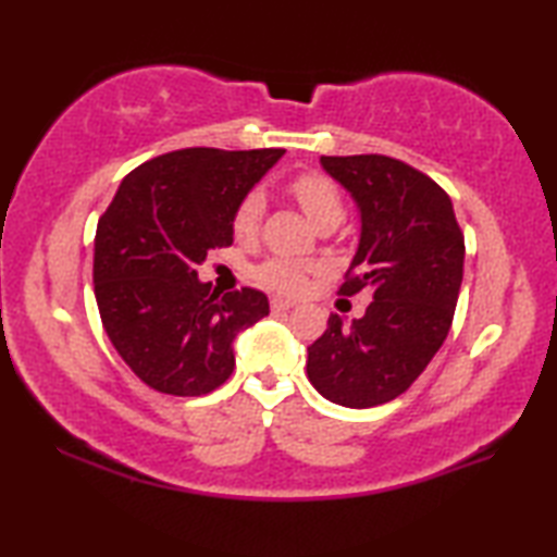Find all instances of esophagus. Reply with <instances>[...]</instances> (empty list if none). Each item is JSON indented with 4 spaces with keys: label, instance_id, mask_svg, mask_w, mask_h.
<instances>
[{
    "label": "esophagus",
    "instance_id": "34e87169",
    "mask_svg": "<svg viewBox=\"0 0 557 557\" xmlns=\"http://www.w3.org/2000/svg\"><path fill=\"white\" fill-rule=\"evenodd\" d=\"M270 307H272V312H287V309L295 307V301L285 299V297H272L270 299Z\"/></svg>",
    "mask_w": 557,
    "mask_h": 557
}]
</instances>
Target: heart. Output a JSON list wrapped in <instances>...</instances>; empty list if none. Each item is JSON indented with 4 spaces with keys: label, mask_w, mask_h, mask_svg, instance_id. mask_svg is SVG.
<instances>
[{
    "label": "heart",
    "mask_w": 557,
    "mask_h": 557,
    "mask_svg": "<svg viewBox=\"0 0 557 557\" xmlns=\"http://www.w3.org/2000/svg\"><path fill=\"white\" fill-rule=\"evenodd\" d=\"M289 194L295 196L299 209L307 213V219L312 221L317 228L324 223H338L344 219V196L332 178L324 174L307 172V174L295 176L289 182ZM262 211H265V203H262V196L258 191L245 196L233 213L235 238L240 240L256 238ZM256 277L260 285L277 292H287V295H295V292L305 287L307 268L295 260L275 258V260L262 262V265L256 270Z\"/></svg>",
    "instance_id": "obj_1"
}]
</instances>
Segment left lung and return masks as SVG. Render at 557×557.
Listing matches in <instances>:
<instances>
[{"label":"left lung","instance_id":"8db88e82","mask_svg":"<svg viewBox=\"0 0 557 557\" xmlns=\"http://www.w3.org/2000/svg\"><path fill=\"white\" fill-rule=\"evenodd\" d=\"M358 209L361 233L342 295L363 287L373 301L361 319L329 317L307 348V375L326 400L373 408L398 398L445 344L455 317L465 235L451 199L418 169L383 154L322 157Z\"/></svg>","mask_w":557,"mask_h":557}]
</instances>
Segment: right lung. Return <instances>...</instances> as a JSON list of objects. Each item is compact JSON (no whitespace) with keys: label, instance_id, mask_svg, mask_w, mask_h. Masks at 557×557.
Returning a JSON list of instances; mask_svg holds the SVG:
<instances>
[{"label":"right lung","instance_id":"add662e5","mask_svg":"<svg viewBox=\"0 0 557 557\" xmlns=\"http://www.w3.org/2000/svg\"><path fill=\"white\" fill-rule=\"evenodd\" d=\"M285 149L191 147L137 166L96 231L92 282L102 326L137 379L169 395L228 381L233 342L270 314L258 289H211L196 268L233 243V213Z\"/></svg>","mask_w":557,"mask_h":557}]
</instances>
